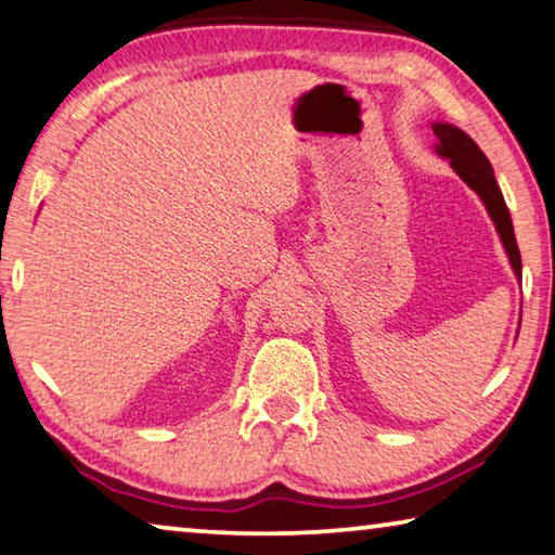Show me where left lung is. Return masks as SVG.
Returning <instances> with one entry per match:
<instances>
[{
    "label": "left lung",
    "mask_w": 555,
    "mask_h": 555,
    "mask_svg": "<svg viewBox=\"0 0 555 555\" xmlns=\"http://www.w3.org/2000/svg\"><path fill=\"white\" fill-rule=\"evenodd\" d=\"M433 130L439 140L435 151L447 157L452 170L481 197L483 207H487L491 222H494L501 236V244H504V249L508 254V261H512L514 274L516 279H521V254H518L512 215H508V207L504 202V195H501L487 155L479 151V145L474 143L464 130L450 126V122H433Z\"/></svg>",
    "instance_id": "8db88e82"
}]
</instances>
